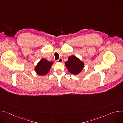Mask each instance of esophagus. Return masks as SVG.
Listing matches in <instances>:
<instances>
[{
  "mask_svg": "<svg viewBox=\"0 0 123 123\" xmlns=\"http://www.w3.org/2000/svg\"><path fill=\"white\" fill-rule=\"evenodd\" d=\"M63 62V59L62 58H60L59 59H58L56 61V62L61 63V62Z\"/></svg>",
  "mask_w": 123,
  "mask_h": 123,
  "instance_id": "34e87169",
  "label": "esophagus"
}]
</instances>
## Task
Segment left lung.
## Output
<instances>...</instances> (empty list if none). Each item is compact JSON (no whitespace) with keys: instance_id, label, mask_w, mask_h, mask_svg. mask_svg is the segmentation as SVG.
Returning a JSON list of instances; mask_svg holds the SVG:
<instances>
[{"instance_id":"obj_1","label":"left lung","mask_w":123,"mask_h":123,"mask_svg":"<svg viewBox=\"0 0 123 123\" xmlns=\"http://www.w3.org/2000/svg\"><path fill=\"white\" fill-rule=\"evenodd\" d=\"M65 65L68 71L74 75L79 74L84 68V63L74 55L69 56Z\"/></svg>"}]
</instances>
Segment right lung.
Wrapping results in <instances>:
<instances>
[{
  "label": "right lung",
  "instance_id": "add662e5",
  "mask_svg": "<svg viewBox=\"0 0 123 123\" xmlns=\"http://www.w3.org/2000/svg\"><path fill=\"white\" fill-rule=\"evenodd\" d=\"M53 62L48 61L46 59L42 58L35 68V71L39 75H45L50 71Z\"/></svg>",
  "mask_w": 123,
  "mask_h": 123
}]
</instances>
